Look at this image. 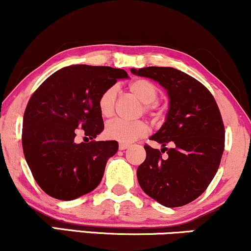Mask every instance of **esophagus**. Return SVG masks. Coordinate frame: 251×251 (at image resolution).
Returning <instances> with one entry per match:
<instances>
[{
  "label": "esophagus",
  "instance_id": "34e87169",
  "mask_svg": "<svg viewBox=\"0 0 251 251\" xmlns=\"http://www.w3.org/2000/svg\"><path fill=\"white\" fill-rule=\"evenodd\" d=\"M119 148H120V150H126V149H128V148H129V144L120 143L119 144Z\"/></svg>",
  "mask_w": 251,
  "mask_h": 251
}]
</instances>
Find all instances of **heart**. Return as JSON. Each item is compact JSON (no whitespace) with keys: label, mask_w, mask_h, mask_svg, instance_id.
<instances>
[{"label":"heart","mask_w":251,"mask_h":251,"mask_svg":"<svg viewBox=\"0 0 251 251\" xmlns=\"http://www.w3.org/2000/svg\"><path fill=\"white\" fill-rule=\"evenodd\" d=\"M129 92L143 102V109L145 113L153 115L156 106L153 102L159 97L158 88L156 85L147 79H137L129 85ZM116 101V88L109 87L101 94L99 99V110L103 117L113 115L114 107ZM148 126L143 121L129 122L125 120H113L107 123L104 128V136L109 140H114L121 143H131L147 134Z\"/></svg>","instance_id":"1"}]
</instances>
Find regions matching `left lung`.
Here are the masks:
<instances>
[{"mask_svg": "<svg viewBox=\"0 0 251 251\" xmlns=\"http://www.w3.org/2000/svg\"><path fill=\"white\" fill-rule=\"evenodd\" d=\"M131 73L159 82L170 99L165 122L150 137L163 148L144 145L147 158L137 169L140 186L165 207L190 203L211 184L224 153L225 126L218 104L202 83L173 67L131 69Z\"/></svg>", "mask_w": 251, "mask_h": 251, "instance_id": "obj_1", "label": "left lung"}]
</instances>
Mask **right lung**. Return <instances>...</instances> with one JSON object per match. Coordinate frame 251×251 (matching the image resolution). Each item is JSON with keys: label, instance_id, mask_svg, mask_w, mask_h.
<instances>
[{"label": "right lung", "instance_id": "add662e5", "mask_svg": "<svg viewBox=\"0 0 251 251\" xmlns=\"http://www.w3.org/2000/svg\"><path fill=\"white\" fill-rule=\"evenodd\" d=\"M123 78H128L125 70L72 65L54 72L31 95L24 111L22 145L31 173L46 194L69 201L100 184L119 143H76L74 138L82 132L93 140L103 130L99 99Z\"/></svg>", "mask_w": 251, "mask_h": 251}]
</instances>
